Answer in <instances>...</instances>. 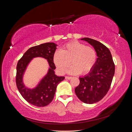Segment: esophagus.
Returning a JSON list of instances; mask_svg holds the SVG:
<instances>
[{
  "label": "esophagus",
  "mask_w": 132,
  "mask_h": 132,
  "mask_svg": "<svg viewBox=\"0 0 132 132\" xmlns=\"http://www.w3.org/2000/svg\"><path fill=\"white\" fill-rule=\"evenodd\" d=\"M71 77H65V79H68V80H69V79H71Z\"/></svg>",
  "instance_id": "1"
}]
</instances>
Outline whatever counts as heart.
<instances>
[{"label": "heart", "instance_id": "1", "mask_svg": "<svg viewBox=\"0 0 132 132\" xmlns=\"http://www.w3.org/2000/svg\"><path fill=\"white\" fill-rule=\"evenodd\" d=\"M96 59L97 53L94 48L78 41L67 43L61 51H55L53 56V63L60 73H64L71 64L72 66L68 73L73 75L89 73Z\"/></svg>", "mask_w": 132, "mask_h": 132}]
</instances>
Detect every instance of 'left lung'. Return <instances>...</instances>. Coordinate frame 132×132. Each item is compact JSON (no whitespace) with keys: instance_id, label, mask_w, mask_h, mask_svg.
<instances>
[{"instance_id":"1","label":"left lung","mask_w":132,"mask_h":132,"mask_svg":"<svg viewBox=\"0 0 132 132\" xmlns=\"http://www.w3.org/2000/svg\"><path fill=\"white\" fill-rule=\"evenodd\" d=\"M96 52L97 58L92 70L80 77L79 85L75 93L80 100L85 103L97 102L107 94L113 78L115 66L109 49L102 43L90 38H83Z\"/></svg>"}]
</instances>
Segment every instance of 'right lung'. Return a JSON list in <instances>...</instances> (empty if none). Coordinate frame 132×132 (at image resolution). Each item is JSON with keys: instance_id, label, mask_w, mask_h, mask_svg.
I'll list each match as a JSON object with an SVG mask.
<instances>
[{"instance_id": "1", "label": "right lung", "mask_w": 132, "mask_h": 132, "mask_svg": "<svg viewBox=\"0 0 132 132\" xmlns=\"http://www.w3.org/2000/svg\"><path fill=\"white\" fill-rule=\"evenodd\" d=\"M57 45L48 42L36 46L28 50L19 60L16 67V83L22 96L31 104L37 107H44L52 102L54 98L57 86L64 79V77L55 75V66L53 56ZM42 57L47 60L50 66L47 74L33 89L28 88L23 82V77L27 67L34 57Z\"/></svg>"}]
</instances>
